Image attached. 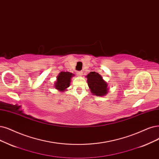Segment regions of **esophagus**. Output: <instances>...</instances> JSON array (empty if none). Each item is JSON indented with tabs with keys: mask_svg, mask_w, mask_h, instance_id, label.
<instances>
[{
	"mask_svg": "<svg viewBox=\"0 0 159 159\" xmlns=\"http://www.w3.org/2000/svg\"><path fill=\"white\" fill-rule=\"evenodd\" d=\"M83 75V71H79V72L76 73V75L79 76H81Z\"/></svg>",
	"mask_w": 159,
	"mask_h": 159,
	"instance_id": "obj_1",
	"label": "esophagus"
}]
</instances>
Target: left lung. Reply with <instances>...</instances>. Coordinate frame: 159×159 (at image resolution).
I'll return each mask as SVG.
<instances>
[{
  "instance_id": "obj_1",
  "label": "left lung",
  "mask_w": 159,
  "mask_h": 159,
  "mask_svg": "<svg viewBox=\"0 0 159 159\" xmlns=\"http://www.w3.org/2000/svg\"><path fill=\"white\" fill-rule=\"evenodd\" d=\"M87 83L92 95L104 96L109 92V86L102 76L96 72H90L86 76Z\"/></svg>"
}]
</instances>
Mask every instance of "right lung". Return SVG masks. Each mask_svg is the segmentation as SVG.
<instances>
[{"label": "right lung", "instance_id": "obj_1", "mask_svg": "<svg viewBox=\"0 0 159 159\" xmlns=\"http://www.w3.org/2000/svg\"><path fill=\"white\" fill-rule=\"evenodd\" d=\"M74 74L70 72H61L57 76V79L54 83V87L59 92L67 91V89L69 87L71 78Z\"/></svg>", "mask_w": 159, "mask_h": 159}]
</instances>
